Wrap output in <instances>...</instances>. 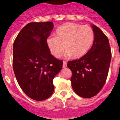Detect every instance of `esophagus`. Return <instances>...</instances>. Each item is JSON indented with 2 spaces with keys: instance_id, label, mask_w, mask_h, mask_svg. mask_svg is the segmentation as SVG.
<instances>
[{
  "instance_id": "obj_1",
  "label": "esophagus",
  "mask_w": 120,
  "mask_h": 120,
  "mask_svg": "<svg viewBox=\"0 0 120 120\" xmlns=\"http://www.w3.org/2000/svg\"><path fill=\"white\" fill-rule=\"evenodd\" d=\"M67 63L65 61H64L63 62V65H62V67H63L64 68H65L67 67Z\"/></svg>"
}]
</instances>
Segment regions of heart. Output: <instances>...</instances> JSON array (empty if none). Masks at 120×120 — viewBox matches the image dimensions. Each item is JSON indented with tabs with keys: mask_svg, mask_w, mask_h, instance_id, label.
<instances>
[{
	"mask_svg": "<svg viewBox=\"0 0 120 120\" xmlns=\"http://www.w3.org/2000/svg\"><path fill=\"white\" fill-rule=\"evenodd\" d=\"M94 37L90 26L68 22L57 29L55 37H48L46 43L50 52L55 58L61 56L65 47V56L77 58L87 52Z\"/></svg>",
	"mask_w": 120,
	"mask_h": 120,
	"instance_id": "obj_1",
	"label": "heart"
}]
</instances>
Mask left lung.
Masks as SVG:
<instances>
[{"label":"left lung","mask_w":120,"mask_h":120,"mask_svg":"<svg viewBox=\"0 0 120 120\" xmlns=\"http://www.w3.org/2000/svg\"><path fill=\"white\" fill-rule=\"evenodd\" d=\"M94 34L93 45L80 59L68 61L71 70V86L74 91L83 98L98 94L106 80L111 60L109 40L98 27L92 24Z\"/></svg>","instance_id":"8db88e82"}]
</instances>
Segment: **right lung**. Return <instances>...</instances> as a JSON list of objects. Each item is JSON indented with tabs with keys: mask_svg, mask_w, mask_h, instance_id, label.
Returning <instances> with one entry per match:
<instances>
[{
	"mask_svg": "<svg viewBox=\"0 0 120 120\" xmlns=\"http://www.w3.org/2000/svg\"><path fill=\"white\" fill-rule=\"evenodd\" d=\"M53 28L52 22H32L19 32L13 44L12 65L23 91L32 99L41 101L54 91L53 80L63 61L50 54L46 40Z\"/></svg>",
	"mask_w": 120,
	"mask_h": 120,
	"instance_id": "add662e5",
	"label": "right lung"
}]
</instances>
